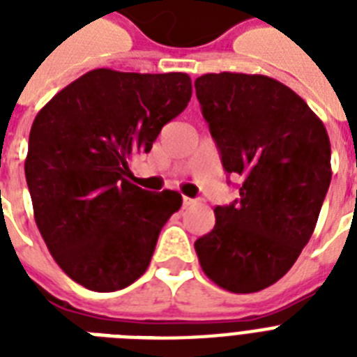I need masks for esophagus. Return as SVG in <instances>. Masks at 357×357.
<instances>
[{
	"mask_svg": "<svg viewBox=\"0 0 357 357\" xmlns=\"http://www.w3.org/2000/svg\"><path fill=\"white\" fill-rule=\"evenodd\" d=\"M196 204H198V200H195V198H187V196H183V206L185 207L196 206Z\"/></svg>",
	"mask_w": 357,
	"mask_h": 357,
	"instance_id": "34e87169",
	"label": "esophagus"
}]
</instances>
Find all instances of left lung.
Segmentation results:
<instances>
[{
  "instance_id": "1",
  "label": "left lung",
  "mask_w": 357,
  "mask_h": 357,
  "mask_svg": "<svg viewBox=\"0 0 357 357\" xmlns=\"http://www.w3.org/2000/svg\"><path fill=\"white\" fill-rule=\"evenodd\" d=\"M202 114L238 200L215 207V228L195 243L202 271L229 293L276 283L313 235L332 179L322 120L280 81L259 74L200 75Z\"/></svg>"
}]
</instances>
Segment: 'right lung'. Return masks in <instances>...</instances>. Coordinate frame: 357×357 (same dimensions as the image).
I'll return each mask as SVG.
<instances>
[{
	"label": "right lung",
	"instance_id": "obj_1",
	"mask_svg": "<svg viewBox=\"0 0 357 357\" xmlns=\"http://www.w3.org/2000/svg\"><path fill=\"white\" fill-rule=\"evenodd\" d=\"M190 94V77L181 72L98 68L36 114L25 157L35 222L53 259L83 287L119 291L150 265L181 195L133 185L129 161L151 150Z\"/></svg>",
	"mask_w": 357,
	"mask_h": 357
}]
</instances>
